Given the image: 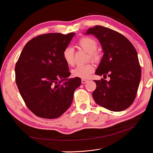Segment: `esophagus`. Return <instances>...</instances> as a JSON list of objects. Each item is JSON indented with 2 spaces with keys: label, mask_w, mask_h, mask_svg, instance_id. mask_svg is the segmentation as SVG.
<instances>
[{
  "label": "esophagus",
  "mask_w": 153,
  "mask_h": 153,
  "mask_svg": "<svg viewBox=\"0 0 153 153\" xmlns=\"http://www.w3.org/2000/svg\"><path fill=\"white\" fill-rule=\"evenodd\" d=\"M82 84H85V83H87L88 82V80L87 79H85V78H83V79H82Z\"/></svg>",
  "instance_id": "esophagus-1"
}]
</instances>
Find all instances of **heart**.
Listing matches in <instances>:
<instances>
[{
	"mask_svg": "<svg viewBox=\"0 0 153 153\" xmlns=\"http://www.w3.org/2000/svg\"><path fill=\"white\" fill-rule=\"evenodd\" d=\"M77 44L80 48L89 53L91 59L94 61H99L101 55L99 51L97 50L98 43L96 40L90 37H85L79 39ZM62 57L68 66H73L75 62L73 49L69 47H66L62 52ZM94 71V66L91 63H87L78 65L72 70V74L75 77L87 78L91 76Z\"/></svg>",
	"mask_w": 153,
	"mask_h": 153,
	"instance_id": "obj_1",
	"label": "heart"
}]
</instances>
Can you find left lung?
<instances>
[{"instance_id": "obj_1", "label": "left lung", "mask_w": 153, "mask_h": 153, "mask_svg": "<svg viewBox=\"0 0 153 153\" xmlns=\"http://www.w3.org/2000/svg\"><path fill=\"white\" fill-rule=\"evenodd\" d=\"M100 41L104 55L96 74L106 76L94 80L96 89L92 92L95 102L114 112L128 108L135 100L141 78V67L132 43L119 32L96 25L87 31Z\"/></svg>"}]
</instances>
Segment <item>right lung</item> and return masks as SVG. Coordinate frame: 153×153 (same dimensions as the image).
<instances>
[{
	"label": "right lung",
	"mask_w": 153,
	"mask_h": 153,
	"mask_svg": "<svg viewBox=\"0 0 153 153\" xmlns=\"http://www.w3.org/2000/svg\"><path fill=\"white\" fill-rule=\"evenodd\" d=\"M75 33H48L27 43L15 66V81L26 106L36 116L55 119L71 106L81 84L70 75L62 52Z\"/></svg>",
	"instance_id": "add662e5"
}]
</instances>
